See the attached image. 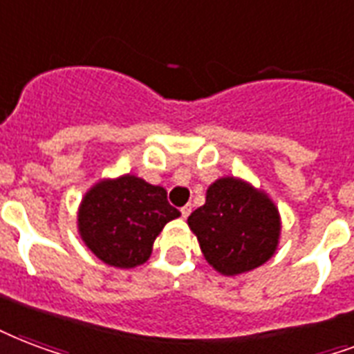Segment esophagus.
I'll list each match as a JSON object with an SVG mask.
<instances>
[{
	"instance_id": "34e87169",
	"label": "esophagus",
	"mask_w": 354,
	"mask_h": 354,
	"mask_svg": "<svg viewBox=\"0 0 354 354\" xmlns=\"http://www.w3.org/2000/svg\"><path fill=\"white\" fill-rule=\"evenodd\" d=\"M180 212H182V217H183V219H185V217H189V213H191V206H189V204H187V206H183L182 209H180Z\"/></svg>"
}]
</instances>
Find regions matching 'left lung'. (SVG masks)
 <instances>
[{
    "mask_svg": "<svg viewBox=\"0 0 354 354\" xmlns=\"http://www.w3.org/2000/svg\"><path fill=\"white\" fill-rule=\"evenodd\" d=\"M187 223L207 263L228 277L266 263L279 245V209L261 191L236 178L212 183L206 204Z\"/></svg>",
    "mask_w": 354,
    "mask_h": 354,
    "instance_id": "obj_1",
    "label": "left lung"
}]
</instances>
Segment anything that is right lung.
<instances>
[{"label":"right lung","mask_w":354,"mask_h":354,"mask_svg":"<svg viewBox=\"0 0 354 354\" xmlns=\"http://www.w3.org/2000/svg\"><path fill=\"white\" fill-rule=\"evenodd\" d=\"M180 212L167 191L137 176L96 183L80 207V234L100 260L113 267L141 266L150 258L153 239Z\"/></svg>","instance_id":"1"}]
</instances>
